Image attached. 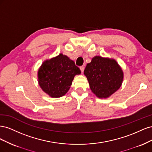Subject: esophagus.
I'll use <instances>...</instances> for the list:
<instances>
[{"mask_svg":"<svg viewBox=\"0 0 152 152\" xmlns=\"http://www.w3.org/2000/svg\"><path fill=\"white\" fill-rule=\"evenodd\" d=\"M80 70H81L82 73H83V72H84V66H80Z\"/></svg>","mask_w":152,"mask_h":152,"instance_id":"34e87169","label":"esophagus"}]
</instances>
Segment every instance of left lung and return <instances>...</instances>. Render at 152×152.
Here are the masks:
<instances>
[{"instance_id":"left-lung-1","label":"left lung","mask_w":152,"mask_h":152,"mask_svg":"<svg viewBox=\"0 0 152 152\" xmlns=\"http://www.w3.org/2000/svg\"><path fill=\"white\" fill-rule=\"evenodd\" d=\"M84 74L88 80L92 93L96 97L106 99L120 88L124 72L115 59L96 56L87 63Z\"/></svg>"}]
</instances>
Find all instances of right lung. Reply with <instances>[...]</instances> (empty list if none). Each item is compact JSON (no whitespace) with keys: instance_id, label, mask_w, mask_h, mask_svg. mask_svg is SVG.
<instances>
[{"instance_id":"add662e5","label":"right lung","mask_w":152,"mask_h":152,"mask_svg":"<svg viewBox=\"0 0 152 152\" xmlns=\"http://www.w3.org/2000/svg\"><path fill=\"white\" fill-rule=\"evenodd\" d=\"M80 73L74 61L61 53L42 63L37 73L38 82L45 93L57 98L66 94L74 77Z\"/></svg>"}]
</instances>
